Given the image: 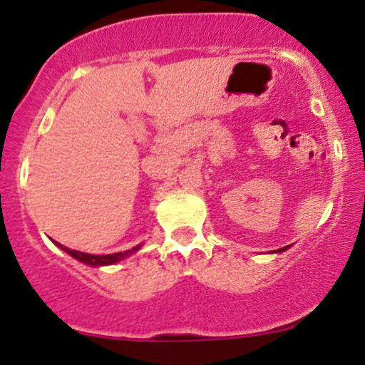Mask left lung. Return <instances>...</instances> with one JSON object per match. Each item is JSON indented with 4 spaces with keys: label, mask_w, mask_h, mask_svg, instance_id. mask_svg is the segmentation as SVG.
Masks as SVG:
<instances>
[{
    "label": "left lung",
    "mask_w": 365,
    "mask_h": 365,
    "mask_svg": "<svg viewBox=\"0 0 365 365\" xmlns=\"http://www.w3.org/2000/svg\"><path fill=\"white\" fill-rule=\"evenodd\" d=\"M287 248H289V247H283V248H278V250H273V252H285V250H287Z\"/></svg>",
    "instance_id": "1"
}]
</instances>
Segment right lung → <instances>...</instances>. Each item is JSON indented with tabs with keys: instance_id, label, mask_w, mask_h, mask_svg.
I'll list each match as a JSON object with an SVG mask.
<instances>
[{
	"instance_id": "add662e5",
	"label": "right lung",
	"mask_w": 365,
	"mask_h": 365,
	"mask_svg": "<svg viewBox=\"0 0 365 365\" xmlns=\"http://www.w3.org/2000/svg\"><path fill=\"white\" fill-rule=\"evenodd\" d=\"M57 247L63 248L64 252L70 253L73 259L80 260V262L87 264V266H110V264L120 262L122 259H125V257L133 255L134 252L140 250V245H138V247H134V248H131V250H128V252L110 253V255H91V253H83V252H78V250H71V248L63 247V245H59V243H57Z\"/></svg>"
}]
</instances>
